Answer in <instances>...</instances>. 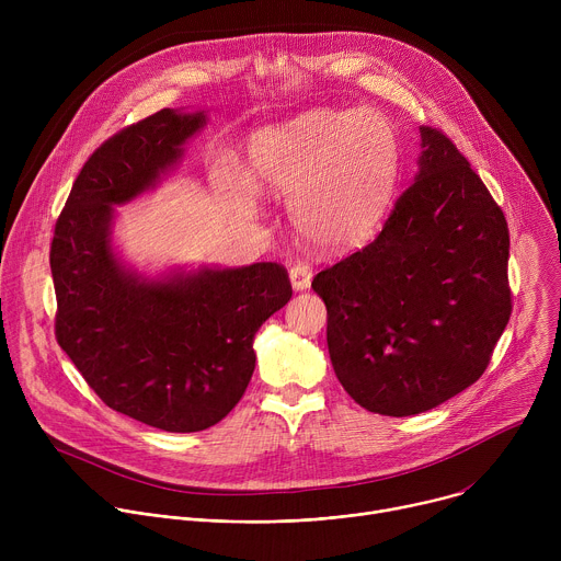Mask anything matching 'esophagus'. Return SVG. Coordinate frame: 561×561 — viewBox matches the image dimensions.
Instances as JSON below:
<instances>
[{"mask_svg": "<svg viewBox=\"0 0 561 561\" xmlns=\"http://www.w3.org/2000/svg\"><path fill=\"white\" fill-rule=\"evenodd\" d=\"M288 273H290V284H293L295 290H306L310 286V282H312V268L308 264H304V262L290 266Z\"/></svg>", "mask_w": 561, "mask_h": 561, "instance_id": "esophagus-1", "label": "esophagus"}]
</instances>
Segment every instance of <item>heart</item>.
I'll use <instances>...</instances> for the list:
<instances>
[{"instance_id": "b5f03b06", "label": "heart", "mask_w": 561, "mask_h": 561, "mask_svg": "<svg viewBox=\"0 0 561 561\" xmlns=\"http://www.w3.org/2000/svg\"><path fill=\"white\" fill-rule=\"evenodd\" d=\"M260 191L290 199V221L324 251L357 247L379 221L397 180V137L373 111H312L257 130L247 146ZM239 202L255 210L247 188Z\"/></svg>"}]
</instances>
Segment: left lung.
<instances>
[{
    "mask_svg": "<svg viewBox=\"0 0 561 561\" xmlns=\"http://www.w3.org/2000/svg\"><path fill=\"white\" fill-rule=\"evenodd\" d=\"M420 133V171L381 232L312 279L337 379L388 417L431 411L482 377L513 310L502 208L442 130Z\"/></svg>",
    "mask_w": 561,
    "mask_h": 561,
    "instance_id": "left-lung-1",
    "label": "left lung"
}]
</instances>
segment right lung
<instances>
[{
	"mask_svg": "<svg viewBox=\"0 0 561 561\" xmlns=\"http://www.w3.org/2000/svg\"><path fill=\"white\" fill-rule=\"evenodd\" d=\"M206 115L159 111L106 139L79 171L55 224V335L102 402L141 424L197 433L242 399L253 340L288 304L284 266L137 275L111 244L113 206L154 188Z\"/></svg>",
	"mask_w": 561,
	"mask_h": 561,
	"instance_id": "1",
	"label": "right lung"
}]
</instances>
